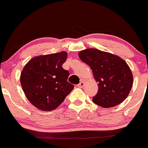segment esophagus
<instances>
[{"label": "esophagus", "instance_id": "esophagus-1", "mask_svg": "<svg viewBox=\"0 0 148 148\" xmlns=\"http://www.w3.org/2000/svg\"><path fill=\"white\" fill-rule=\"evenodd\" d=\"M84 86H85V83H84V82H81L79 84H78L77 86L79 88H84Z\"/></svg>", "mask_w": 148, "mask_h": 148}]
</instances>
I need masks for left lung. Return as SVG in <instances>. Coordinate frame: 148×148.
<instances>
[{
  "label": "left lung",
  "mask_w": 148,
  "mask_h": 148,
  "mask_svg": "<svg viewBox=\"0 0 148 148\" xmlns=\"http://www.w3.org/2000/svg\"><path fill=\"white\" fill-rule=\"evenodd\" d=\"M82 60L90 67L98 91L92 102L105 108L119 105L127 98L133 86L134 78L129 66L116 55L88 48L79 53Z\"/></svg>",
  "instance_id": "left-lung-1"
}]
</instances>
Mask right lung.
<instances>
[{
    "instance_id": "obj_1",
    "label": "right lung",
    "mask_w": 148,
    "mask_h": 148,
    "mask_svg": "<svg viewBox=\"0 0 148 148\" xmlns=\"http://www.w3.org/2000/svg\"><path fill=\"white\" fill-rule=\"evenodd\" d=\"M67 53L36 56L24 66L20 74L22 90L34 106L42 111L55 110L74 89L67 82L69 71L62 64Z\"/></svg>"
}]
</instances>
